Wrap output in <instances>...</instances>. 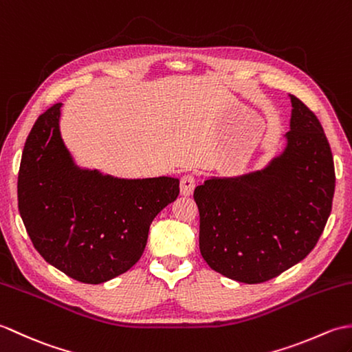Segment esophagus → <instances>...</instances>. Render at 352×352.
<instances>
[{
    "instance_id": "1",
    "label": "esophagus",
    "mask_w": 352,
    "mask_h": 352,
    "mask_svg": "<svg viewBox=\"0 0 352 352\" xmlns=\"http://www.w3.org/2000/svg\"><path fill=\"white\" fill-rule=\"evenodd\" d=\"M196 186V177L191 173H186L181 177V194L182 196H191Z\"/></svg>"
}]
</instances>
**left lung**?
Instances as JSON below:
<instances>
[{"mask_svg":"<svg viewBox=\"0 0 352 352\" xmlns=\"http://www.w3.org/2000/svg\"><path fill=\"white\" fill-rule=\"evenodd\" d=\"M287 146L267 168L208 179L194 190L199 245L210 268L236 282L274 278L306 257L331 212L334 162L316 114L291 95Z\"/></svg>","mask_w":352,"mask_h":352,"instance_id":"left-lung-1","label":"left lung"}]
</instances>
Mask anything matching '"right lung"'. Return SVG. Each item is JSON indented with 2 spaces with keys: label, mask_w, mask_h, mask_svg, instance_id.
Masks as SVG:
<instances>
[{
  "label": "right lung",
  "mask_w": 352,
  "mask_h": 352,
  "mask_svg": "<svg viewBox=\"0 0 352 352\" xmlns=\"http://www.w3.org/2000/svg\"><path fill=\"white\" fill-rule=\"evenodd\" d=\"M60 107L38 116L27 137L18 208L46 262L78 282L99 285L140 261L153 218L179 196V181H126L78 170L60 137Z\"/></svg>",
  "instance_id": "1"
}]
</instances>
